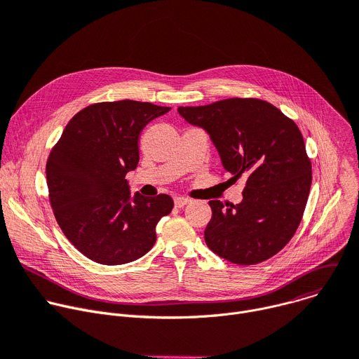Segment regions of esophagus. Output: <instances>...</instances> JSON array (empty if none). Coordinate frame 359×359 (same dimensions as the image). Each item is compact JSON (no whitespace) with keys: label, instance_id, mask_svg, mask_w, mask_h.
<instances>
[{"label":"esophagus","instance_id":"esophagus-1","mask_svg":"<svg viewBox=\"0 0 359 359\" xmlns=\"http://www.w3.org/2000/svg\"><path fill=\"white\" fill-rule=\"evenodd\" d=\"M187 203H190V201L186 199V198H176V199H175V206L179 208V209L183 208V206H186Z\"/></svg>","mask_w":359,"mask_h":359}]
</instances>
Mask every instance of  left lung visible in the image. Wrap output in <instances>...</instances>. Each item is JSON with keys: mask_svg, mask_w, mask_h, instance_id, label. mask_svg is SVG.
<instances>
[{"mask_svg": "<svg viewBox=\"0 0 359 359\" xmlns=\"http://www.w3.org/2000/svg\"><path fill=\"white\" fill-rule=\"evenodd\" d=\"M177 111L210 136L229 180H246L241 203L209 202L208 248L236 265H256L276 255L298 229L312 182L298 126L259 99L235 97Z\"/></svg>", "mask_w": 359, "mask_h": 359, "instance_id": "left-lung-1", "label": "left lung"}]
</instances>
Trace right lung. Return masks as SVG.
Returning a JSON list of instances; mask_svg holds the SVG:
<instances>
[{"label":"right lung","instance_id":"add662e5","mask_svg":"<svg viewBox=\"0 0 359 359\" xmlns=\"http://www.w3.org/2000/svg\"><path fill=\"white\" fill-rule=\"evenodd\" d=\"M170 107L120 100L79 111L47 160V186L57 223L88 259L123 265L146 255L156 226L173 209L169 194H132L126 175L137 168L142 130Z\"/></svg>","mask_w":359,"mask_h":359}]
</instances>
